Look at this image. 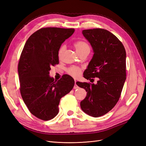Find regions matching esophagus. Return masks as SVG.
Instances as JSON below:
<instances>
[{"mask_svg": "<svg viewBox=\"0 0 146 146\" xmlns=\"http://www.w3.org/2000/svg\"><path fill=\"white\" fill-rule=\"evenodd\" d=\"M79 87L78 86V85H77V82L75 81V85H74V90H76V89H78Z\"/></svg>", "mask_w": 146, "mask_h": 146, "instance_id": "obj_1", "label": "esophagus"}]
</instances>
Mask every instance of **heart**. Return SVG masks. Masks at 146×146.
Here are the masks:
<instances>
[{
  "label": "heart",
  "instance_id": "obj_1",
  "mask_svg": "<svg viewBox=\"0 0 146 146\" xmlns=\"http://www.w3.org/2000/svg\"><path fill=\"white\" fill-rule=\"evenodd\" d=\"M74 46L79 55L83 54L84 52L90 51V47L89 44L84 41H77L75 42L74 44ZM65 50V45H62L60 47L58 52V56L59 58H61L62 57V55ZM67 73L71 77L77 78L80 76L82 73V69L80 68L77 67V66H70V67H69L67 69Z\"/></svg>",
  "mask_w": 146,
  "mask_h": 146
}]
</instances>
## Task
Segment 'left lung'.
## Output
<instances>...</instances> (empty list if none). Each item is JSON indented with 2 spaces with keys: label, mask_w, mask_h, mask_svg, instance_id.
I'll return each mask as SVG.
<instances>
[{
  "label": "left lung",
  "mask_w": 146,
  "mask_h": 146,
  "mask_svg": "<svg viewBox=\"0 0 146 146\" xmlns=\"http://www.w3.org/2000/svg\"><path fill=\"white\" fill-rule=\"evenodd\" d=\"M82 33L94 53L83 77L87 80L98 77L99 80L96 85L77 82L87 92L80 107L88 115L97 117L108 113L120 98L126 79V52L121 41L107 30H84Z\"/></svg>",
  "instance_id": "8db88e82"
}]
</instances>
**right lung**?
I'll return each instance as SVG.
<instances>
[{
	"instance_id": "1",
	"label": "right lung",
	"mask_w": 146,
	"mask_h": 146,
	"mask_svg": "<svg viewBox=\"0 0 146 146\" xmlns=\"http://www.w3.org/2000/svg\"><path fill=\"white\" fill-rule=\"evenodd\" d=\"M74 29L41 28L26 41L20 56V92L30 112L43 121L55 117L62 97L72 90L74 80L68 74L58 81L49 76L52 66L59 64L58 52Z\"/></svg>"
}]
</instances>
